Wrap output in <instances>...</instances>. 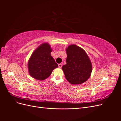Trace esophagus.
I'll return each mask as SVG.
<instances>
[{"mask_svg": "<svg viewBox=\"0 0 121 121\" xmlns=\"http://www.w3.org/2000/svg\"><path fill=\"white\" fill-rule=\"evenodd\" d=\"M58 65V67H59L60 68H61L62 67V65L61 64H59Z\"/></svg>", "mask_w": 121, "mask_h": 121, "instance_id": "obj_1", "label": "esophagus"}]
</instances>
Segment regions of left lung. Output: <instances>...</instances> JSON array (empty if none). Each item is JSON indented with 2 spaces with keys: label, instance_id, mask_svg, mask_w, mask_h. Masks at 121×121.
Returning <instances> with one entry per match:
<instances>
[{
  "label": "left lung",
  "instance_id": "8db88e82",
  "mask_svg": "<svg viewBox=\"0 0 121 121\" xmlns=\"http://www.w3.org/2000/svg\"><path fill=\"white\" fill-rule=\"evenodd\" d=\"M67 64L62 69L68 81L74 85L82 84L88 79L92 72V64L86 52L74 44L66 48Z\"/></svg>",
  "mask_w": 121,
  "mask_h": 121
}]
</instances>
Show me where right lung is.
I'll use <instances>...</instances> for the list:
<instances>
[{
  "mask_svg": "<svg viewBox=\"0 0 121 121\" xmlns=\"http://www.w3.org/2000/svg\"><path fill=\"white\" fill-rule=\"evenodd\" d=\"M52 49L49 44L40 45L32 53L28 61L29 74L38 80H44L51 75L54 69L58 67L50 54Z\"/></svg>",
  "mask_w": 121,
  "mask_h": 121,
  "instance_id": "right-lung-1",
  "label": "right lung"
}]
</instances>
